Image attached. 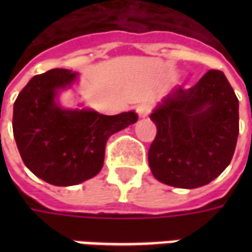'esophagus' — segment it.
I'll return each instance as SVG.
<instances>
[{
    "mask_svg": "<svg viewBox=\"0 0 252 252\" xmlns=\"http://www.w3.org/2000/svg\"><path fill=\"white\" fill-rule=\"evenodd\" d=\"M136 112H137V115L140 116V117H146V116L150 115V112H151V106H150L148 104L137 105Z\"/></svg>",
    "mask_w": 252,
    "mask_h": 252,
    "instance_id": "obj_1",
    "label": "esophagus"
}]
</instances>
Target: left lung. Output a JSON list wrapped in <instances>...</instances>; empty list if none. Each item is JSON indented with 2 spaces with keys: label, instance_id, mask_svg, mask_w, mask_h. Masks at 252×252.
Wrapping results in <instances>:
<instances>
[{
  "label": "left lung",
  "instance_id": "1",
  "mask_svg": "<svg viewBox=\"0 0 252 252\" xmlns=\"http://www.w3.org/2000/svg\"><path fill=\"white\" fill-rule=\"evenodd\" d=\"M157 136L148 163L162 184L195 189L225 170L239 135V101L225 75L209 70L194 86L175 88L151 113Z\"/></svg>",
  "mask_w": 252,
  "mask_h": 252
}]
</instances>
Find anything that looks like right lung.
I'll return each mask as SVG.
<instances>
[{"label":"right lung","instance_id":"1","mask_svg":"<svg viewBox=\"0 0 252 252\" xmlns=\"http://www.w3.org/2000/svg\"><path fill=\"white\" fill-rule=\"evenodd\" d=\"M77 77L66 68L35 75L13 105V135L23 162L55 186L78 185L98 174L108 139L137 121L135 112L105 116L61 108L58 92Z\"/></svg>","mask_w":252,"mask_h":252}]
</instances>
